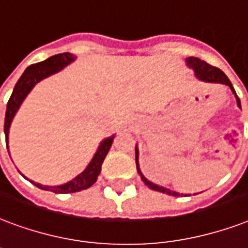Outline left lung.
Segmentation results:
<instances>
[{
	"label": "left lung",
	"instance_id": "left-lung-1",
	"mask_svg": "<svg viewBox=\"0 0 248 248\" xmlns=\"http://www.w3.org/2000/svg\"><path fill=\"white\" fill-rule=\"evenodd\" d=\"M186 62H187V65L195 70V75L200 79V80H204V82H211V83H222V84H226V86H229L230 88H232V91H233V93L235 94V97H237L238 107L241 108V101H239V97H238L237 93H235V90H234L233 86H232V83H230L229 78H228V77H226V75H225V74L222 73L220 69H217V67H215V66H211L209 63H207V62L202 61V60H199V58H195V57H190V58H187ZM135 152H137V169H138V173L140 174L141 181L145 183V186H148L149 188H152V190H156V191L165 192V194H168V195H173V196L181 195V194H178V192L171 191V190H169V188H165V187L157 186V185H155V183L149 182L148 179L145 178L144 175L141 174L140 169H139V162H138V155H139V152H138V149L135 151ZM185 196H186V195H185Z\"/></svg>",
	"mask_w": 248,
	"mask_h": 248
}]
</instances>
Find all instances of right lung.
Here are the masks:
<instances>
[{"label": "right lung", "mask_w": 248, "mask_h": 248, "mask_svg": "<svg viewBox=\"0 0 248 248\" xmlns=\"http://www.w3.org/2000/svg\"><path fill=\"white\" fill-rule=\"evenodd\" d=\"M75 60V57L70 53H60L56 56L49 57L48 60H45L43 62L35 63V65L28 66L27 69L24 70V73L22 74V77L19 78V80L15 84L13 93H11L10 99L7 101L6 107V114H5V137H6V147L9 149V143H7V138H9V128H10V124L13 118H14L15 113L20 107V104L24 100V97L27 96L28 92L33 88L36 83L40 82L41 79L46 78L49 75L60 71L62 67H65L66 65H69L70 62H73ZM114 137L108 138L105 140L101 141L97 152L94 154L92 161L90 162V165L87 166L86 170L80 173L78 177H75L73 181L61 185V186H43L40 183H33L36 187H39L41 190H48V191L56 192V194H71V192L82 191L86 190L88 187H91L96 182V179L99 177L100 171H101V165H103L104 160L107 157L108 152L110 149L111 144H113Z\"/></svg>", "instance_id": "add662e5"}]
</instances>
